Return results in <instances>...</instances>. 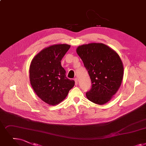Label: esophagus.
Listing matches in <instances>:
<instances>
[{
    "mask_svg": "<svg viewBox=\"0 0 146 146\" xmlns=\"http://www.w3.org/2000/svg\"><path fill=\"white\" fill-rule=\"evenodd\" d=\"M74 80V81H75V85H78V79H77V78H75Z\"/></svg>",
    "mask_w": 146,
    "mask_h": 146,
    "instance_id": "obj_1",
    "label": "esophagus"
}]
</instances>
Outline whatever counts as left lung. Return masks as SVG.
I'll return each mask as SVG.
<instances>
[{
  "mask_svg": "<svg viewBox=\"0 0 146 146\" xmlns=\"http://www.w3.org/2000/svg\"><path fill=\"white\" fill-rule=\"evenodd\" d=\"M92 82L86 96L91 102L102 105L108 102L121 85L123 66L115 50L103 43H91L78 47Z\"/></svg>",
  "mask_w": 146,
  "mask_h": 146,
  "instance_id": "obj_1",
  "label": "left lung"
}]
</instances>
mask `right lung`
Returning <instances> with one entry per match:
<instances>
[{
    "instance_id": "add662e5",
    "label": "right lung",
    "mask_w": 146,
    "mask_h": 146,
    "mask_svg": "<svg viewBox=\"0 0 146 146\" xmlns=\"http://www.w3.org/2000/svg\"><path fill=\"white\" fill-rule=\"evenodd\" d=\"M70 48L67 44L51 45L42 50L31 62V85L37 96L49 105L55 106L64 100L74 85V81L66 77L61 64Z\"/></svg>"
}]
</instances>
